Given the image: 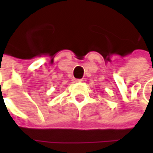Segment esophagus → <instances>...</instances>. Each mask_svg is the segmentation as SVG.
<instances>
[{
    "mask_svg": "<svg viewBox=\"0 0 153 153\" xmlns=\"http://www.w3.org/2000/svg\"><path fill=\"white\" fill-rule=\"evenodd\" d=\"M82 79H74V82H81Z\"/></svg>",
    "mask_w": 153,
    "mask_h": 153,
    "instance_id": "1",
    "label": "esophagus"
}]
</instances>
